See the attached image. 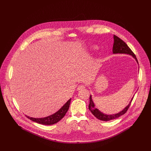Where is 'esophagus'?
I'll list each match as a JSON object with an SVG mask.
<instances>
[{
    "mask_svg": "<svg viewBox=\"0 0 151 151\" xmlns=\"http://www.w3.org/2000/svg\"><path fill=\"white\" fill-rule=\"evenodd\" d=\"M85 88V85H79L78 88H77V90H83Z\"/></svg>",
    "mask_w": 151,
    "mask_h": 151,
    "instance_id": "esophagus-1",
    "label": "esophagus"
}]
</instances>
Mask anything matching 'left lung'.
<instances>
[{
  "instance_id": "left-lung-1",
  "label": "left lung",
  "mask_w": 151,
  "mask_h": 151,
  "mask_svg": "<svg viewBox=\"0 0 151 151\" xmlns=\"http://www.w3.org/2000/svg\"><path fill=\"white\" fill-rule=\"evenodd\" d=\"M114 45H113V52L114 54H116V53L121 54L122 53V54H130V55H132L137 61V58H136L135 54L132 51V50L128 47V45L126 44L125 42H124L122 39H121L119 37H118V36H116L115 35H114ZM133 97L132 98V99L131 101L130 102V103H129V104L125 107L124 110H122L119 113L115 114V115H106V114H102L101 112H100L97 109H96L94 107V103L92 100L91 96H90V104L88 106V108H89V110L91 112V113L97 119L101 120V121H108L116 119V118H119V116H121V115L125 114L127 112L128 109H129V107H130L132 101L133 99Z\"/></svg>"
}]
</instances>
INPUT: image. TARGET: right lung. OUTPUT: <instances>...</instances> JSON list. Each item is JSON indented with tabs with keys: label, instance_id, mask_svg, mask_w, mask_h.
<instances>
[{
	"label": "right lung",
	"instance_id": "right-lung-1",
	"mask_svg": "<svg viewBox=\"0 0 151 151\" xmlns=\"http://www.w3.org/2000/svg\"><path fill=\"white\" fill-rule=\"evenodd\" d=\"M70 101H71V99H70L66 102V103L64 104L58 112H57L54 114L50 115L49 116H47L45 118H35L29 117L28 116H26V117L35 122H37L38 124H42V125H52V124H56L57 122L60 121L64 116H65L66 112H68L69 108Z\"/></svg>",
	"mask_w": 151,
	"mask_h": 151
}]
</instances>
